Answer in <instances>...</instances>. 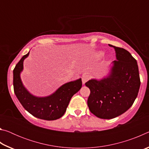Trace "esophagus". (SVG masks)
<instances>
[{
	"mask_svg": "<svg viewBox=\"0 0 149 149\" xmlns=\"http://www.w3.org/2000/svg\"><path fill=\"white\" fill-rule=\"evenodd\" d=\"M89 79H90V76L89 75L86 74H84L82 75V84L84 85Z\"/></svg>",
	"mask_w": 149,
	"mask_h": 149,
	"instance_id": "esophagus-1",
	"label": "esophagus"
}]
</instances>
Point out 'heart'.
<instances>
[{
  "instance_id": "obj_1",
  "label": "heart",
  "mask_w": 149,
  "mask_h": 149,
  "mask_svg": "<svg viewBox=\"0 0 149 149\" xmlns=\"http://www.w3.org/2000/svg\"><path fill=\"white\" fill-rule=\"evenodd\" d=\"M103 56V52H98V53L97 54V58H100Z\"/></svg>"
}]
</instances>
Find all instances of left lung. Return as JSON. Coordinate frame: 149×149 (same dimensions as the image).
Masks as SVG:
<instances>
[{
  "label": "left lung",
  "instance_id": "left-lung-1",
  "mask_svg": "<svg viewBox=\"0 0 149 149\" xmlns=\"http://www.w3.org/2000/svg\"><path fill=\"white\" fill-rule=\"evenodd\" d=\"M109 46L115 49L116 56L110 73L101 79L85 83L91 91L88 107L101 119H112L126 112L137 98L141 85L137 60L123 48Z\"/></svg>",
  "mask_w": 149,
  "mask_h": 149
}]
</instances>
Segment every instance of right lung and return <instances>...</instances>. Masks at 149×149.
<instances>
[{"mask_svg":"<svg viewBox=\"0 0 149 149\" xmlns=\"http://www.w3.org/2000/svg\"><path fill=\"white\" fill-rule=\"evenodd\" d=\"M29 54V52L24 55L13 70L15 95L23 107L33 116L45 120L58 119L64 114L73 95L81 88V79L66 83L47 97H35L25 88L20 78V73L24 68V60Z\"/></svg>","mask_w":149,"mask_h":149,"instance_id":"add662e5","label":"right lung"}]
</instances>
